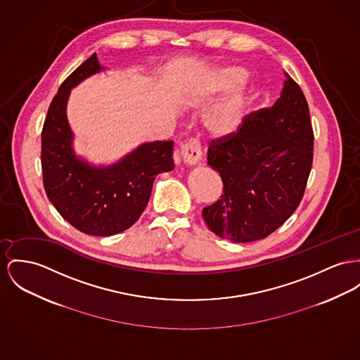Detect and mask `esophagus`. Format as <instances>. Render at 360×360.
Segmentation results:
<instances>
[{"label": "esophagus", "instance_id": "obj_1", "mask_svg": "<svg viewBox=\"0 0 360 360\" xmlns=\"http://www.w3.org/2000/svg\"><path fill=\"white\" fill-rule=\"evenodd\" d=\"M180 154H181L183 162H184L186 165L195 167V165L200 161V158H202L200 144H199V142H198L196 139H191L190 142H187V143L181 146Z\"/></svg>", "mask_w": 360, "mask_h": 360}]
</instances>
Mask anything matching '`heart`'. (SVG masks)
Returning a JSON list of instances; mask_svg holds the SVG:
<instances>
[{
  "instance_id": "1",
  "label": "heart",
  "mask_w": 360,
  "mask_h": 360,
  "mask_svg": "<svg viewBox=\"0 0 360 360\" xmlns=\"http://www.w3.org/2000/svg\"><path fill=\"white\" fill-rule=\"evenodd\" d=\"M245 75V70L239 65L219 67L210 79L207 91L209 94L226 93L243 83ZM248 103L250 90L245 86H240L239 89L222 98L203 115L205 128L216 138L235 135L244 124Z\"/></svg>"
}]
</instances>
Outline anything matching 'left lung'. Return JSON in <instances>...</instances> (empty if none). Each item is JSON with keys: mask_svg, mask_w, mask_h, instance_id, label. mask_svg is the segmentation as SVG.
<instances>
[{"mask_svg": "<svg viewBox=\"0 0 360 360\" xmlns=\"http://www.w3.org/2000/svg\"><path fill=\"white\" fill-rule=\"evenodd\" d=\"M285 80L276 103L250 116L238 134L213 141L207 164L224 193L202 216L217 236L233 243L261 240L299 206L312 165L314 134L300 87Z\"/></svg>", "mask_w": 360, "mask_h": 360, "instance_id": "8db88e82", "label": "left lung"}]
</instances>
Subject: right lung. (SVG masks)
Instances as JSON below:
<instances>
[{
    "instance_id": "right-lung-1",
    "label": "right lung",
    "mask_w": 360,
    "mask_h": 360,
    "mask_svg": "<svg viewBox=\"0 0 360 360\" xmlns=\"http://www.w3.org/2000/svg\"><path fill=\"white\" fill-rule=\"evenodd\" d=\"M108 68L96 54L60 86L42 129V173L49 200L64 219L86 235L113 236L143 213L157 174L174 168L173 142L139 144L120 160L94 164L75 150L67 116L71 90Z\"/></svg>"
}]
</instances>
